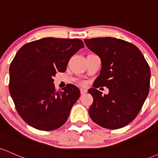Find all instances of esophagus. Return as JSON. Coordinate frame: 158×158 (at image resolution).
<instances>
[{
	"mask_svg": "<svg viewBox=\"0 0 158 158\" xmlns=\"http://www.w3.org/2000/svg\"><path fill=\"white\" fill-rule=\"evenodd\" d=\"M80 91H81V94H87V90H86V89L81 88V89H80Z\"/></svg>",
	"mask_w": 158,
	"mask_h": 158,
	"instance_id": "obj_1",
	"label": "esophagus"
}]
</instances>
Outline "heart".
Masks as SVG:
<instances>
[{"instance_id":"heart-1","label":"heart","mask_w":158,"mask_h":158,"mask_svg":"<svg viewBox=\"0 0 158 158\" xmlns=\"http://www.w3.org/2000/svg\"><path fill=\"white\" fill-rule=\"evenodd\" d=\"M83 84H84V83H83Z\"/></svg>"}]
</instances>
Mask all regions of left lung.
<instances>
[{"label":"left lung","instance_id":"obj_1","mask_svg":"<svg viewBox=\"0 0 158 158\" xmlns=\"http://www.w3.org/2000/svg\"><path fill=\"white\" fill-rule=\"evenodd\" d=\"M84 43L102 62L100 74L88 90L94 98L91 119L109 129L124 127L137 116L148 95L150 67L139 48L125 40L100 37ZM100 86L109 88V94L102 95Z\"/></svg>","mask_w":158,"mask_h":158}]
</instances>
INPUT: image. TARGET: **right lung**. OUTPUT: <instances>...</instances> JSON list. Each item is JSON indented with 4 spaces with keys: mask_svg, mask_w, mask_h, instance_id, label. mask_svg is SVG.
I'll return each mask as SVG.
<instances>
[{
    "mask_svg": "<svg viewBox=\"0 0 158 158\" xmlns=\"http://www.w3.org/2000/svg\"><path fill=\"white\" fill-rule=\"evenodd\" d=\"M84 47L78 39L48 37L19 48L10 66L9 90L17 113L27 124L51 131L66 123L80 90L69 84L56 90L53 77L64 72L70 58Z\"/></svg>",
    "mask_w": 158,
    "mask_h": 158,
    "instance_id": "add662e5",
    "label": "right lung"
}]
</instances>
